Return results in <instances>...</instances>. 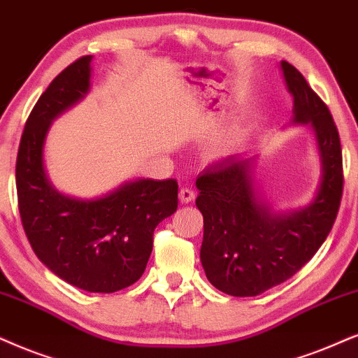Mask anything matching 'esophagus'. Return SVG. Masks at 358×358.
<instances>
[{
	"label": "esophagus",
	"instance_id": "obj_1",
	"mask_svg": "<svg viewBox=\"0 0 358 358\" xmlns=\"http://www.w3.org/2000/svg\"><path fill=\"white\" fill-rule=\"evenodd\" d=\"M178 196H180V201H182L183 205H188V203H192L194 200V192L189 188H182L180 189Z\"/></svg>",
	"mask_w": 358,
	"mask_h": 358
}]
</instances>
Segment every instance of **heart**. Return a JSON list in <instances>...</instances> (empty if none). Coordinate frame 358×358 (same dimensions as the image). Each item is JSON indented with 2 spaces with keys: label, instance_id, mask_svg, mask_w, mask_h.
<instances>
[{
  "label": "heart",
  "instance_id": "heart-1",
  "mask_svg": "<svg viewBox=\"0 0 358 358\" xmlns=\"http://www.w3.org/2000/svg\"><path fill=\"white\" fill-rule=\"evenodd\" d=\"M244 138H246V132H244V129H241V127L228 130L226 134L216 135L205 147L206 160L213 162V164L228 160L233 153L239 150V147L244 143Z\"/></svg>",
  "mask_w": 358,
  "mask_h": 358
}]
</instances>
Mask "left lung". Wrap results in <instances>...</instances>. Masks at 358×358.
Instances as JSON below:
<instances>
[{
	"instance_id": "obj_1",
	"label": "left lung",
	"mask_w": 358,
	"mask_h": 358,
	"mask_svg": "<svg viewBox=\"0 0 358 358\" xmlns=\"http://www.w3.org/2000/svg\"><path fill=\"white\" fill-rule=\"evenodd\" d=\"M280 69L292 96L289 125L314 134L320 180L310 203L282 211L262 196L257 155L229 157L198 176L201 266L213 286L234 297L259 296L296 274L322 246L341 206L342 150L332 115L296 67L280 61Z\"/></svg>"
}]
</instances>
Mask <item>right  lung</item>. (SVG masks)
Instances as JSON below:
<instances>
[{"label":"right lung","instance_id":"1","mask_svg":"<svg viewBox=\"0 0 358 358\" xmlns=\"http://www.w3.org/2000/svg\"><path fill=\"white\" fill-rule=\"evenodd\" d=\"M92 56L67 66L31 112L16 160L22 228L39 261L87 292H115L147 268L153 231L178 206L176 180L135 178L102 196L61 193L49 180L44 145L51 124L90 92Z\"/></svg>","mask_w":358,"mask_h":358}]
</instances>
